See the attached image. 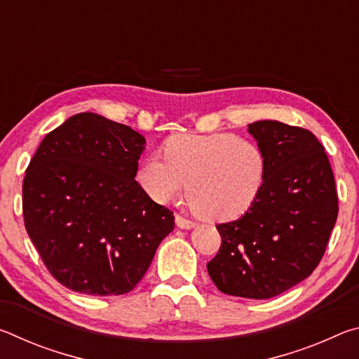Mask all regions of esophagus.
Wrapping results in <instances>:
<instances>
[{
    "instance_id": "obj_1",
    "label": "esophagus",
    "mask_w": 359,
    "mask_h": 359,
    "mask_svg": "<svg viewBox=\"0 0 359 359\" xmlns=\"http://www.w3.org/2000/svg\"><path fill=\"white\" fill-rule=\"evenodd\" d=\"M175 224H177V226L182 229H191L196 226V223H194L193 220H188V218L182 217V215H175Z\"/></svg>"
}]
</instances>
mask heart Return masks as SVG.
<instances>
[{
    "mask_svg": "<svg viewBox=\"0 0 359 359\" xmlns=\"http://www.w3.org/2000/svg\"><path fill=\"white\" fill-rule=\"evenodd\" d=\"M163 156L145 158L139 184L158 203L172 201L188 187L193 210L208 220L244 215L264 187V150L233 133L171 136L163 144Z\"/></svg>",
    "mask_w": 359,
    "mask_h": 359,
    "instance_id": "heart-1",
    "label": "heart"
}]
</instances>
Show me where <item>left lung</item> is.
Returning <instances> with one entry per match:
<instances>
[{"instance_id": "left-lung-1", "label": "left lung", "mask_w": 359, "mask_h": 359, "mask_svg": "<svg viewBox=\"0 0 359 359\" xmlns=\"http://www.w3.org/2000/svg\"><path fill=\"white\" fill-rule=\"evenodd\" d=\"M248 133L267 158L264 187L241 218L217 224L222 245L208 272L224 294L267 299L318 266L339 201L330 160L312 131L261 120Z\"/></svg>"}]
</instances>
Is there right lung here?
Segmentation results:
<instances>
[{
  "label": "right lung",
  "instance_id": "1",
  "mask_svg": "<svg viewBox=\"0 0 359 359\" xmlns=\"http://www.w3.org/2000/svg\"><path fill=\"white\" fill-rule=\"evenodd\" d=\"M145 139L93 112L46 135L25 171L27 233L48 272L77 293L125 294L141 282L174 215L135 180Z\"/></svg>",
  "mask_w": 359,
  "mask_h": 359
}]
</instances>
